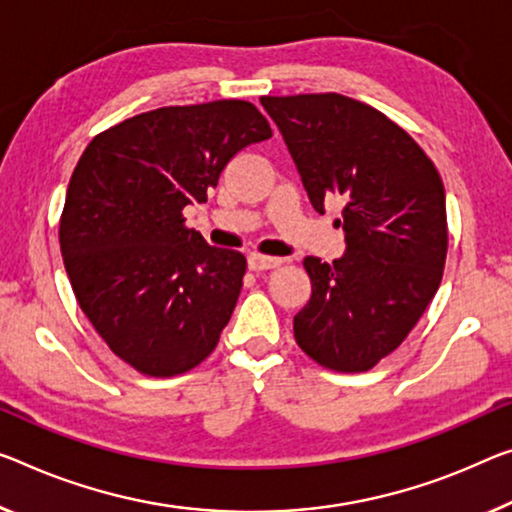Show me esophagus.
Listing matches in <instances>:
<instances>
[{
	"label": "esophagus",
	"instance_id": "esophagus-1",
	"mask_svg": "<svg viewBox=\"0 0 512 512\" xmlns=\"http://www.w3.org/2000/svg\"><path fill=\"white\" fill-rule=\"evenodd\" d=\"M247 265H249V270H254V272H263V270H272V267L281 265V261H279V258L261 256V254H249V258H247Z\"/></svg>",
	"mask_w": 512,
	"mask_h": 512
}]
</instances>
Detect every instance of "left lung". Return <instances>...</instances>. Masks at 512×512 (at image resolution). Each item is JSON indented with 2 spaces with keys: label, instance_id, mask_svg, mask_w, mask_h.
<instances>
[{
  "label": "left lung",
  "instance_id": "1",
  "mask_svg": "<svg viewBox=\"0 0 512 512\" xmlns=\"http://www.w3.org/2000/svg\"><path fill=\"white\" fill-rule=\"evenodd\" d=\"M316 212L338 196L345 254L304 258L311 300L295 341L320 366L361 373L398 348L444 274L446 194L403 128L341 93L263 96Z\"/></svg>",
  "mask_w": 512,
  "mask_h": 512
}]
</instances>
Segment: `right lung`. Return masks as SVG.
Here are the masks:
<instances>
[{
	"instance_id": "right-lung-1",
	"label": "right lung",
	"mask_w": 512,
	"mask_h": 512,
	"mask_svg": "<svg viewBox=\"0 0 512 512\" xmlns=\"http://www.w3.org/2000/svg\"><path fill=\"white\" fill-rule=\"evenodd\" d=\"M272 137L247 100L160 107L100 132L70 176L61 256L84 316L116 357L171 377L229 325L247 261L187 229L235 153Z\"/></svg>"
}]
</instances>
